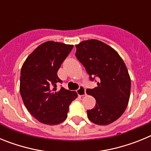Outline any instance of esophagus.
Returning <instances> with one entry per match:
<instances>
[{"instance_id":"34e87169","label":"esophagus","mask_w":151,"mask_h":151,"mask_svg":"<svg viewBox=\"0 0 151 151\" xmlns=\"http://www.w3.org/2000/svg\"><path fill=\"white\" fill-rule=\"evenodd\" d=\"M77 94H78V96H84L86 94V91H85V88L84 87L83 85H81L78 89L77 90Z\"/></svg>"}]
</instances>
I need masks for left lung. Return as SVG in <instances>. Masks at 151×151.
<instances>
[{"label":"left lung","instance_id":"left-lung-1","mask_svg":"<svg viewBox=\"0 0 151 151\" xmlns=\"http://www.w3.org/2000/svg\"><path fill=\"white\" fill-rule=\"evenodd\" d=\"M76 47V57L85 68L89 79L97 85L86 90L96 100L94 108L87 110L88 117L97 125H109L127 107L131 91L127 68L117 52L102 41L88 40Z\"/></svg>","mask_w":151,"mask_h":151}]
</instances>
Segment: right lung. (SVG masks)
Returning <instances> with one entry per match:
<instances>
[{"instance_id": "1", "label": "right lung", "mask_w": 151, "mask_h": 151, "mask_svg": "<svg viewBox=\"0 0 151 151\" xmlns=\"http://www.w3.org/2000/svg\"><path fill=\"white\" fill-rule=\"evenodd\" d=\"M73 48L54 41L38 46L27 57L21 69L20 94L29 113L40 122L57 125L67 118L69 106L76 92L60 88L57 71Z\"/></svg>"}]
</instances>
